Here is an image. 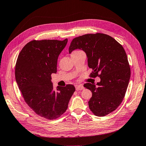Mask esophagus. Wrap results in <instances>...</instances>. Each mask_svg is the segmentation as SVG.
Returning a JSON list of instances; mask_svg holds the SVG:
<instances>
[{"label":"esophagus","mask_w":146,"mask_h":146,"mask_svg":"<svg viewBox=\"0 0 146 146\" xmlns=\"http://www.w3.org/2000/svg\"><path fill=\"white\" fill-rule=\"evenodd\" d=\"M76 90H82L84 89V87L82 85H76Z\"/></svg>","instance_id":"esophagus-1"}]
</instances>
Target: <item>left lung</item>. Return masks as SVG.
I'll use <instances>...</instances> for the list:
<instances>
[{
    "mask_svg": "<svg viewBox=\"0 0 146 146\" xmlns=\"http://www.w3.org/2000/svg\"><path fill=\"white\" fill-rule=\"evenodd\" d=\"M79 48L86 53L90 77L100 82L84 84L92 92L88 102L91 111L104 116L114 111L122 102L130 78V68L124 48L116 39L100 33L86 34L73 39L69 52Z\"/></svg>",
    "mask_w": 146,
    "mask_h": 146,
    "instance_id": "left-lung-1",
    "label": "left lung"
}]
</instances>
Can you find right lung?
Masks as SVG:
<instances>
[{
    "mask_svg": "<svg viewBox=\"0 0 146 146\" xmlns=\"http://www.w3.org/2000/svg\"><path fill=\"white\" fill-rule=\"evenodd\" d=\"M67 42V38L31 41L20 52L15 66L16 80L26 104L38 115L49 120L66 111L76 91L70 84L55 90L51 82L58 57Z\"/></svg>",
    "mask_w": 146,
    "mask_h": 146,
    "instance_id": "obj_1",
    "label": "right lung"
}]
</instances>
